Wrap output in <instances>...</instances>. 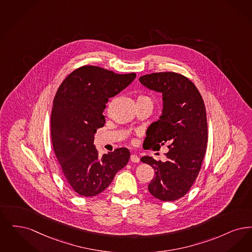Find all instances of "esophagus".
Returning <instances> with one entry per match:
<instances>
[{"mask_svg": "<svg viewBox=\"0 0 252 252\" xmlns=\"http://www.w3.org/2000/svg\"><path fill=\"white\" fill-rule=\"evenodd\" d=\"M131 162H133V163H139L140 159H139V157H138L136 154H131Z\"/></svg>", "mask_w": 252, "mask_h": 252, "instance_id": "esophagus-1", "label": "esophagus"}]
</instances>
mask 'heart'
Instances as JSON below:
<instances>
[{
    "instance_id": "1",
    "label": "heart",
    "mask_w": 252,
    "mask_h": 252,
    "mask_svg": "<svg viewBox=\"0 0 252 252\" xmlns=\"http://www.w3.org/2000/svg\"><path fill=\"white\" fill-rule=\"evenodd\" d=\"M138 98H147V97H144V96H140V97H138Z\"/></svg>"
}]
</instances>
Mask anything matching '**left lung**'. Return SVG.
<instances>
[{
    "mask_svg": "<svg viewBox=\"0 0 252 252\" xmlns=\"http://www.w3.org/2000/svg\"><path fill=\"white\" fill-rule=\"evenodd\" d=\"M139 81L163 96L162 116L151 124L144 143L148 149L156 150L166 143L169 149L165 162L150 156L140 159L155 170L148 189L160 200L173 201L190 190L206 153L208 131L204 101L196 86L176 72L147 74Z\"/></svg>",
    "mask_w": 252,
    "mask_h": 252,
    "instance_id": "left-lung-1",
    "label": "left lung"
}]
</instances>
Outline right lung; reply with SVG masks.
Returning a JSON list of instances; mask_svg holds the SVG:
<instances>
[{
    "instance_id": "1",
    "label": "right lung",
    "mask_w": 252,
    "mask_h": 252,
    "mask_svg": "<svg viewBox=\"0 0 252 252\" xmlns=\"http://www.w3.org/2000/svg\"><path fill=\"white\" fill-rule=\"evenodd\" d=\"M135 77L84 66L73 70L57 89L51 117L52 142L67 184L80 196L93 197L104 191L129 162L126 148L99 157L94 134L105 124L103 111L108 98Z\"/></svg>"
}]
</instances>
